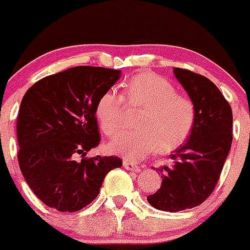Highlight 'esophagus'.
Here are the masks:
<instances>
[{
    "label": "esophagus",
    "instance_id": "34e87169",
    "mask_svg": "<svg viewBox=\"0 0 250 250\" xmlns=\"http://www.w3.org/2000/svg\"><path fill=\"white\" fill-rule=\"evenodd\" d=\"M123 166L125 167L126 170L132 171V172H139V171H140V167L137 166L136 164H134V162L131 161H126V160L123 162Z\"/></svg>",
    "mask_w": 250,
    "mask_h": 250
}]
</instances>
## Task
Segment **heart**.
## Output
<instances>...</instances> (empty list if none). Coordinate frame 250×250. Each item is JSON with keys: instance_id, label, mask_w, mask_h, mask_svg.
<instances>
[{"instance_id": "obj_1", "label": "heart", "mask_w": 250, "mask_h": 250, "mask_svg": "<svg viewBox=\"0 0 250 250\" xmlns=\"http://www.w3.org/2000/svg\"><path fill=\"white\" fill-rule=\"evenodd\" d=\"M126 104L141 110L136 119L139 130L123 132L109 143V150L131 161H139L159 148L171 152L188 139L196 123V107L188 98L178 95L171 82L143 72L124 84L123 97L107 90L98 99L95 116L107 136L123 127Z\"/></svg>"}]
</instances>
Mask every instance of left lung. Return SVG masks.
Masks as SVG:
<instances>
[{
	"label": "left lung",
	"mask_w": 250,
	"mask_h": 250,
	"mask_svg": "<svg viewBox=\"0 0 250 250\" xmlns=\"http://www.w3.org/2000/svg\"><path fill=\"white\" fill-rule=\"evenodd\" d=\"M196 107V123L187 143L171 155L172 164L157 168L161 187L147 196L152 207L178 212L200 206L213 192L232 145L233 114L229 103L208 78L175 68Z\"/></svg>",
	"instance_id": "1"
}]
</instances>
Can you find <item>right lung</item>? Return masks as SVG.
Segmentation results:
<instances>
[{
  "label": "right lung",
  "mask_w": 250,
  "mask_h": 250,
  "mask_svg": "<svg viewBox=\"0 0 250 250\" xmlns=\"http://www.w3.org/2000/svg\"><path fill=\"white\" fill-rule=\"evenodd\" d=\"M120 78L103 67L69 68L38 80L17 118V157L28 186L45 206L77 212L93 202L118 156L85 157L100 143L95 105ZM82 154L80 162L75 160Z\"/></svg>",
  "instance_id": "1"
}]
</instances>
